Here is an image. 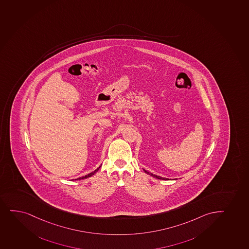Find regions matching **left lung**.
<instances>
[{"mask_svg":"<svg viewBox=\"0 0 249 249\" xmlns=\"http://www.w3.org/2000/svg\"><path fill=\"white\" fill-rule=\"evenodd\" d=\"M144 171H145V173L149 174V175H150V176H153V177H155V178H157V179H166V178H163V177H160V176H157V175H153V174L150 173V172H148V171H145V170H144Z\"/></svg>","mask_w":249,"mask_h":249,"instance_id":"obj_1","label":"left lung"}]
</instances>
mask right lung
<instances>
[{
  "instance_id": "1",
  "label": "right lung",
  "mask_w": 249,
  "mask_h": 249,
  "mask_svg": "<svg viewBox=\"0 0 249 249\" xmlns=\"http://www.w3.org/2000/svg\"><path fill=\"white\" fill-rule=\"evenodd\" d=\"M101 166H99V167L98 168V169H96L95 171H92V172H91V173L88 174L87 176H83V177H79V178H78V179H76L75 180H78V179H87V178H89V177H91V176H93L94 174L97 172V171L99 170V168H100Z\"/></svg>"
}]
</instances>
